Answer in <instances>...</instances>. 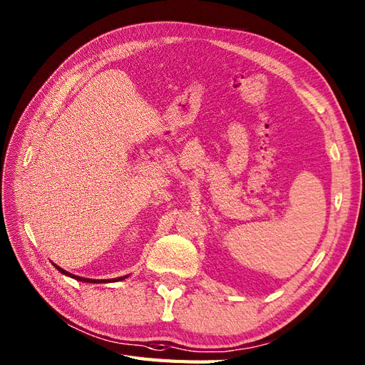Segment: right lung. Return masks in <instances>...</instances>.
I'll list each match as a JSON object with an SVG mask.
<instances>
[{"instance_id": "1", "label": "right lung", "mask_w": 365, "mask_h": 365, "mask_svg": "<svg viewBox=\"0 0 365 365\" xmlns=\"http://www.w3.org/2000/svg\"><path fill=\"white\" fill-rule=\"evenodd\" d=\"M56 268L61 272V274H65V275H69V277H73V279H76V280H78V282H85V283H108V282H119V280H123V279H127L128 275H123V277H118V279H108V280H94V279H85V277H78V275H74V274H71V272H68V271H65L63 268H60V266H57V264H54Z\"/></svg>"}]
</instances>
